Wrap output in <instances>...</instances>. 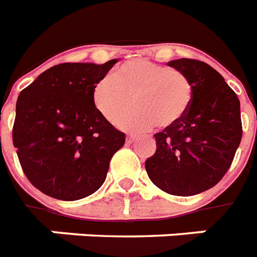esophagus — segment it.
<instances>
[{"label":"esophagus","mask_w":257,"mask_h":257,"mask_svg":"<svg viewBox=\"0 0 257 257\" xmlns=\"http://www.w3.org/2000/svg\"><path fill=\"white\" fill-rule=\"evenodd\" d=\"M137 137L133 136V135H128V136H126V143H128V144H132V143H135Z\"/></svg>","instance_id":"1"}]
</instances>
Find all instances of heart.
Wrapping results in <instances>:
<instances>
[{"label": "heart", "instance_id": "heart-1", "mask_svg": "<svg viewBox=\"0 0 257 257\" xmlns=\"http://www.w3.org/2000/svg\"><path fill=\"white\" fill-rule=\"evenodd\" d=\"M193 88L184 73L136 58L117 66L94 84L92 100L105 120L114 122L130 106L132 112L117 120L128 132H147L157 124L167 128L184 117L191 106Z\"/></svg>", "mask_w": 257, "mask_h": 257}]
</instances>
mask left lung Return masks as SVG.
Masks as SVG:
<instances>
[{
  "label": "left lung",
  "mask_w": 257,
  "mask_h": 257,
  "mask_svg": "<svg viewBox=\"0 0 257 257\" xmlns=\"http://www.w3.org/2000/svg\"><path fill=\"white\" fill-rule=\"evenodd\" d=\"M168 66L189 78L193 97L181 120L155 135L157 149L145 169L161 191L193 196L215 187L231 167L243 135L240 101L205 62L180 58Z\"/></svg>",
  "instance_id": "obj_1"
}]
</instances>
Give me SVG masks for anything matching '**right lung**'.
Returning a JSON list of instances; mask_svg holds the SVG:
<instances>
[{
	"label": "right lung",
	"mask_w": 257,
	"mask_h": 257,
	"mask_svg": "<svg viewBox=\"0 0 257 257\" xmlns=\"http://www.w3.org/2000/svg\"><path fill=\"white\" fill-rule=\"evenodd\" d=\"M117 61L52 66L20 93L13 145L25 176L42 193L74 201L104 184L125 135L101 116L92 92Z\"/></svg>",
	"instance_id": "1"
}]
</instances>
